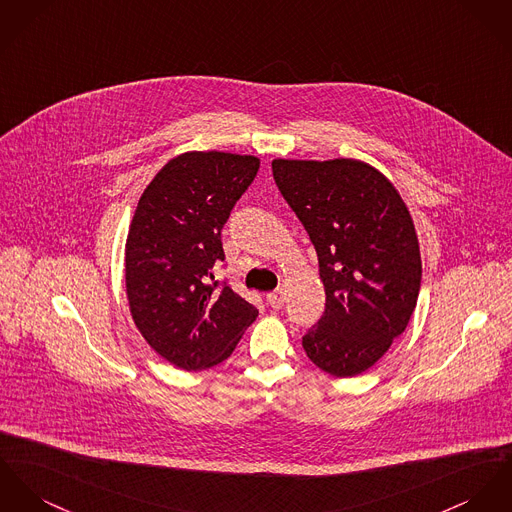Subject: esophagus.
I'll use <instances>...</instances> for the list:
<instances>
[{
	"label": "esophagus",
	"instance_id": "obj_1",
	"mask_svg": "<svg viewBox=\"0 0 512 512\" xmlns=\"http://www.w3.org/2000/svg\"><path fill=\"white\" fill-rule=\"evenodd\" d=\"M267 304L273 308V310H280L284 306V292L282 290H276L267 294Z\"/></svg>",
	"mask_w": 512,
	"mask_h": 512
}]
</instances>
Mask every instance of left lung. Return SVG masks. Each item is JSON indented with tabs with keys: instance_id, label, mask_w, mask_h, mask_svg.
Instances as JSON below:
<instances>
[{
	"instance_id": "1",
	"label": "left lung",
	"mask_w": 512,
	"mask_h": 512,
	"mask_svg": "<svg viewBox=\"0 0 512 512\" xmlns=\"http://www.w3.org/2000/svg\"><path fill=\"white\" fill-rule=\"evenodd\" d=\"M273 177L314 243L325 288L304 351L327 374H362L417 306L421 253L409 210L380 171L356 159H275Z\"/></svg>"
}]
</instances>
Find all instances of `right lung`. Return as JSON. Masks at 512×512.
I'll list each match as a JSON object with an SVG mask.
<instances>
[{"mask_svg": "<svg viewBox=\"0 0 512 512\" xmlns=\"http://www.w3.org/2000/svg\"><path fill=\"white\" fill-rule=\"evenodd\" d=\"M259 171V159L189 152L146 187L126 239V294L148 345L183 370L234 353L257 308L214 278L226 259L222 228Z\"/></svg>", "mask_w": 512, "mask_h": 512, "instance_id": "add662e5", "label": "right lung"}]
</instances>
